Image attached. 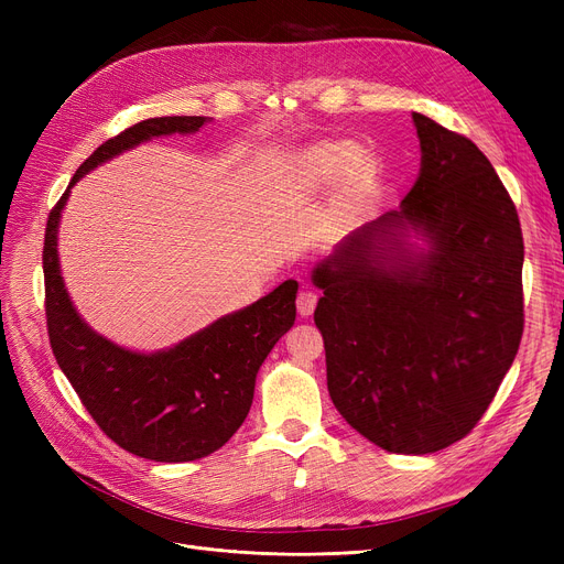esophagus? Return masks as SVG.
Wrapping results in <instances>:
<instances>
[{"label": "esophagus", "instance_id": "1", "mask_svg": "<svg viewBox=\"0 0 564 564\" xmlns=\"http://www.w3.org/2000/svg\"><path fill=\"white\" fill-rule=\"evenodd\" d=\"M315 305H317V292H313V289H301V292H299V299H296L299 315H303V317L313 315Z\"/></svg>", "mask_w": 564, "mask_h": 564}]
</instances>
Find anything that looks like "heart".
Here are the masks:
<instances>
[{"instance_id": "1", "label": "heart", "mask_w": 564, "mask_h": 564, "mask_svg": "<svg viewBox=\"0 0 564 564\" xmlns=\"http://www.w3.org/2000/svg\"><path fill=\"white\" fill-rule=\"evenodd\" d=\"M350 156L348 148L340 143H327L308 150V155L303 160V178L311 185H324L329 183L333 176L336 183V199L340 207L352 199L355 183H357V164L355 160L348 161Z\"/></svg>"}]
</instances>
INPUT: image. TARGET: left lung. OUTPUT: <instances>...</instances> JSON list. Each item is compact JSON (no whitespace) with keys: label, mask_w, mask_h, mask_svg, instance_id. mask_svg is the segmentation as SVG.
I'll use <instances>...</instances> for the list:
<instances>
[{"label":"left lung","mask_w":564,"mask_h":564,"mask_svg":"<svg viewBox=\"0 0 564 564\" xmlns=\"http://www.w3.org/2000/svg\"><path fill=\"white\" fill-rule=\"evenodd\" d=\"M412 119V191L346 235L311 280L340 416L386 452L433 454L475 429L516 360L524 245L480 148Z\"/></svg>","instance_id":"left-lung-1"}]
</instances>
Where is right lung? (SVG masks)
<instances>
[{"mask_svg":"<svg viewBox=\"0 0 564 564\" xmlns=\"http://www.w3.org/2000/svg\"><path fill=\"white\" fill-rule=\"evenodd\" d=\"M212 117H152L94 150L48 214L44 237L46 327L56 362L87 412L119 447L162 464L220 449L245 423L256 373L296 319V280H284L247 308L214 319L172 348L139 352L91 329L67 294L58 226L73 185L135 145L195 133Z\"/></svg>","mask_w":564,"mask_h":564,"instance_id":"right-lung-1","label":"right lung"}]
</instances>
